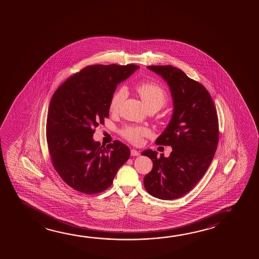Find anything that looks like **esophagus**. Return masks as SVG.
Wrapping results in <instances>:
<instances>
[{
	"instance_id": "1",
	"label": "esophagus",
	"mask_w": 259,
	"mask_h": 259,
	"mask_svg": "<svg viewBox=\"0 0 259 259\" xmlns=\"http://www.w3.org/2000/svg\"><path fill=\"white\" fill-rule=\"evenodd\" d=\"M131 155L132 156H139L140 155V152L137 151L136 149H132Z\"/></svg>"
}]
</instances>
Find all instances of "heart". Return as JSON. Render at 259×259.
I'll list each match as a JSON object with an SVG mask.
<instances>
[{"label": "heart", "mask_w": 259, "mask_h": 259, "mask_svg": "<svg viewBox=\"0 0 259 259\" xmlns=\"http://www.w3.org/2000/svg\"><path fill=\"white\" fill-rule=\"evenodd\" d=\"M137 93L139 94L141 99L143 100L144 106L150 110H160L167 104V95L161 87L152 82L142 83L136 88ZM127 96V90L125 88L121 87L116 89L111 97L109 103V110L112 113L118 112L123 104V100ZM121 136L124 139L129 141L134 144H140L144 136H149L150 132L144 126H134L127 125L120 131Z\"/></svg>", "instance_id": "b5f03b06"}]
</instances>
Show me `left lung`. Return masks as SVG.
Masks as SVG:
<instances>
[{
    "instance_id": "1",
    "label": "left lung",
    "mask_w": 259,
    "mask_h": 259,
    "mask_svg": "<svg viewBox=\"0 0 259 259\" xmlns=\"http://www.w3.org/2000/svg\"><path fill=\"white\" fill-rule=\"evenodd\" d=\"M170 88L174 113L155 144L170 145V156H157L145 150L142 155L153 161L144 179L145 190L161 199L185 195L202 178L210 165L219 143V120L208 90L172 66H149Z\"/></svg>"
}]
</instances>
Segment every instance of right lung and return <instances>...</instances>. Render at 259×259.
<instances>
[{"mask_svg": "<svg viewBox=\"0 0 259 259\" xmlns=\"http://www.w3.org/2000/svg\"><path fill=\"white\" fill-rule=\"evenodd\" d=\"M139 66L93 65L68 77L51 98L47 116L52 164L68 186L85 194L106 190L130 157L125 144L95 142V128L109 115L111 97Z\"/></svg>", "mask_w": 259, "mask_h": 259, "instance_id": "add662e5", "label": "right lung"}]
</instances>
